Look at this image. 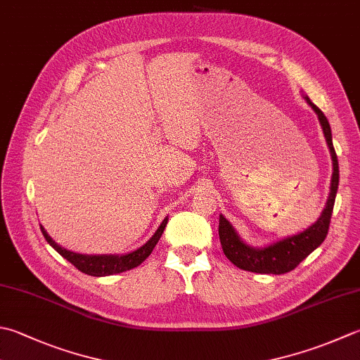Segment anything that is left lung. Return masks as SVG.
<instances>
[{"mask_svg":"<svg viewBox=\"0 0 360 360\" xmlns=\"http://www.w3.org/2000/svg\"><path fill=\"white\" fill-rule=\"evenodd\" d=\"M302 98L311 105L314 112L319 117L323 134H325L326 143L333 159V178H330V190L326 201V206L323 209L321 215L316 218L307 229L298 232V234L288 236L281 238L278 242H273L265 246H251L245 243L234 226L220 214V224H218V236H220L221 248L232 264L238 269L252 271V273H265V274H283L297 269L300 262H302L314 250L325 242L328 236L330 215H333L337 188H339V160L333 145V132L325 114L309 100L307 95Z\"/></svg>","mask_w":360,"mask_h":360,"instance_id":"1","label":"left lung"}]
</instances>
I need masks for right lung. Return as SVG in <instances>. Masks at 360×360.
<instances>
[{
	"label": "right lung",
	"instance_id": "obj_1",
	"mask_svg": "<svg viewBox=\"0 0 360 360\" xmlns=\"http://www.w3.org/2000/svg\"><path fill=\"white\" fill-rule=\"evenodd\" d=\"M168 223V217L164 218V221L160 223V226L158 231L154 232L153 237L143 243L140 248L134 250L131 252H124V255H81V252H75L70 251L67 248H62L60 245L56 243L51 237L48 236V232L45 231L44 226H40L41 234L46 238V242L53 246V248L59 252V255L67 259L70 264H73L77 270L89 274V276H110V274H117V273H123L136 269L143 260L151 255L154 246L158 245L159 238L164 232L165 226Z\"/></svg>",
	"mask_w": 360,
	"mask_h": 360
}]
</instances>
